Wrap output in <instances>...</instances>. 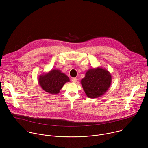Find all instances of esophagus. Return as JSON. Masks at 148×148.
<instances>
[{
	"label": "esophagus",
	"mask_w": 148,
	"mask_h": 148,
	"mask_svg": "<svg viewBox=\"0 0 148 148\" xmlns=\"http://www.w3.org/2000/svg\"><path fill=\"white\" fill-rule=\"evenodd\" d=\"M77 82V79L76 78H73V79H72V83H76Z\"/></svg>",
	"instance_id": "1"
}]
</instances>
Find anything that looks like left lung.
I'll list each match as a JSON object with an SVG mask.
<instances>
[{
    "label": "left lung",
    "mask_w": 148,
    "mask_h": 148,
    "mask_svg": "<svg viewBox=\"0 0 148 148\" xmlns=\"http://www.w3.org/2000/svg\"><path fill=\"white\" fill-rule=\"evenodd\" d=\"M112 83L110 73L105 68H90L85 73L81 84L86 95L91 99L100 97L109 89Z\"/></svg>",
    "instance_id": "left-lung-1"
}]
</instances>
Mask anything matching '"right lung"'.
Wrapping results in <instances>:
<instances>
[{"label": "right lung", "mask_w": 148, "mask_h": 148, "mask_svg": "<svg viewBox=\"0 0 148 148\" xmlns=\"http://www.w3.org/2000/svg\"><path fill=\"white\" fill-rule=\"evenodd\" d=\"M69 77L59 69H51L39 76L38 83L45 92L51 94H58L64 85L69 82Z\"/></svg>", "instance_id": "add662e5"}]
</instances>
